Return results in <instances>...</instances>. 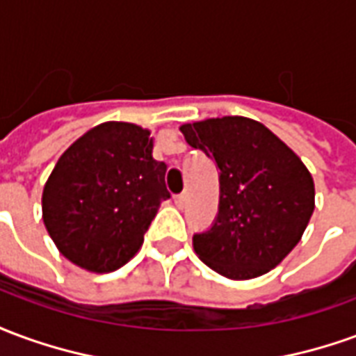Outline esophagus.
Returning <instances> with one entry per match:
<instances>
[{
  "instance_id": "34e87169",
  "label": "esophagus",
  "mask_w": 356,
  "mask_h": 356,
  "mask_svg": "<svg viewBox=\"0 0 356 356\" xmlns=\"http://www.w3.org/2000/svg\"><path fill=\"white\" fill-rule=\"evenodd\" d=\"M175 204H177L179 208H183V206L186 204V193L177 194V196H175Z\"/></svg>"
}]
</instances>
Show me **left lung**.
<instances>
[{"label": "left lung", "mask_w": 356, "mask_h": 356, "mask_svg": "<svg viewBox=\"0 0 356 356\" xmlns=\"http://www.w3.org/2000/svg\"><path fill=\"white\" fill-rule=\"evenodd\" d=\"M181 131L219 168V213L193 236L196 255L232 280L268 273L296 248L313 216L314 183L305 163L250 118H209Z\"/></svg>", "instance_id": "left-lung-1"}]
</instances>
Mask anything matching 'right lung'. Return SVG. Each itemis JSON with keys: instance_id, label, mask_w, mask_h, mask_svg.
Listing matches in <instances>:
<instances>
[{"instance_id": "1", "label": "right lung", "mask_w": 356, "mask_h": 356, "mask_svg": "<svg viewBox=\"0 0 356 356\" xmlns=\"http://www.w3.org/2000/svg\"><path fill=\"white\" fill-rule=\"evenodd\" d=\"M165 170L139 125L104 122L81 135L43 186V223L58 252L91 273L125 265L170 198Z\"/></svg>"}]
</instances>
